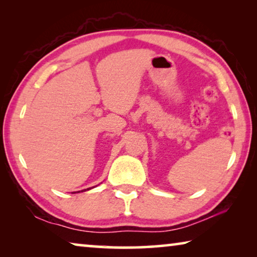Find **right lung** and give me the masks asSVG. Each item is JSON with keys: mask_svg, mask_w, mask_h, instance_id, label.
<instances>
[{"mask_svg": "<svg viewBox=\"0 0 257 257\" xmlns=\"http://www.w3.org/2000/svg\"><path fill=\"white\" fill-rule=\"evenodd\" d=\"M90 188H88V189H87V190H89ZM84 190H86V189H84ZM84 190H81V191H84ZM78 193H79V191H78Z\"/></svg>", "mask_w": 257, "mask_h": 257, "instance_id": "1", "label": "right lung"}]
</instances>
